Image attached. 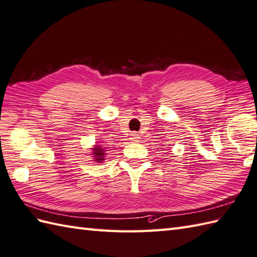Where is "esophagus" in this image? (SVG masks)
<instances>
[{
  "label": "esophagus",
  "mask_w": 257,
  "mask_h": 257,
  "mask_svg": "<svg viewBox=\"0 0 257 257\" xmlns=\"http://www.w3.org/2000/svg\"><path fill=\"white\" fill-rule=\"evenodd\" d=\"M130 141H133V142H140V135L139 134H137V133H133L130 135Z\"/></svg>",
  "instance_id": "obj_1"
}]
</instances>
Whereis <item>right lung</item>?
Here are the masks:
<instances>
[{
  "instance_id": "right-lung-1",
  "label": "right lung",
  "mask_w": 257,
  "mask_h": 257,
  "mask_svg": "<svg viewBox=\"0 0 257 257\" xmlns=\"http://www.w3.org/2000/svg\"><path fill=\"white\" fill-rule=\"evenodd\" d=\"M92 150V157H93V162L95 163H103L105 160V155H106V151L103 147H101L100 144H97L95 142V146H93V148H91Z\"/></svg>"
}]
</instances>
